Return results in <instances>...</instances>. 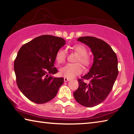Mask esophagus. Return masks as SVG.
Wrapping results in <instances>:
<instances>
[{"instance_id":"obj_1","label":"esophagus","mask_w":134,"mask_h":134,"mask_svg":"<svg viewBox=\"0 0 134 134\" xmlns=\"http://www.w3.org/2000/svg\"><path fill=\"white\" fill-rule=\"evenodd\" d=\"M70 80V79H68V78H66V77L64 78V81H65V82H67V81H69Z\"/></svg>"}]
</instances>
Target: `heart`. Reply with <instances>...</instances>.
I'll return each mask as SVG.
<instances>
[{
    "label": "heart",
    "mask_w": 134,
    "mask_h": 134,
    "mask_svg": "<svg viewBox=\"0 0 134 134\" xmlns=\"http://www.w3.org/2000/svg\"><path fill=\"white\" fill-rule=\"evenodd\" d=\"M72 49L79 54L76 62H80L85 67H88L90 64V58L87 55V49L85 45L81 44H75L72 46ZM67 53L62 48L59 49L55 54L56 62L58 64H63L65 61ZM82 67L79 63H68L64 67L61 68L60 74L62 76L67 78H72L78 76L82 72Z\"/></svg>",
    "instance_id": "heart-1"
}]
</instances>
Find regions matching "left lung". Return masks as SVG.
Instances as JSON below:
<instances>
[{"mask_svg":"<svg viewBox=\"0 0 134 134\" xmlns=\"http://www.w3.org/2000/svg\"><path fill=\"white\" fill-rule=\"evenodd\" d=\"M77 41L91 48L94 62L88 73L77 80L79 86L73 96L80 105L93 107L104 101L112 89L119 72L117 56L109 45L99 38L82 37Z\"/></svg>","mask_w":134,"mask_h":134,"instance_id":"left-lung-1","label":"left lung"}]
</instances>
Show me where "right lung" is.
I'll use <instances>...</instances> for the list:
<instances>
[{"instance_id":"1","label":"right lung","mask_w":134,"mask_h":134,"mask_svg":"<svg viewBox=\"0 0 134 134\" xmlns=\"http://www.w3.org/2000/svg\"><path fill=\"white\" fill-rule=\"evenodd\" d=\"M62 38L44 35L22 45L14 62L18 87L33 102H48L57 94L64 82L63 77L53 78L58 72L54 66L57 51L65 45Z\"/></svg>"}]
</instances>
